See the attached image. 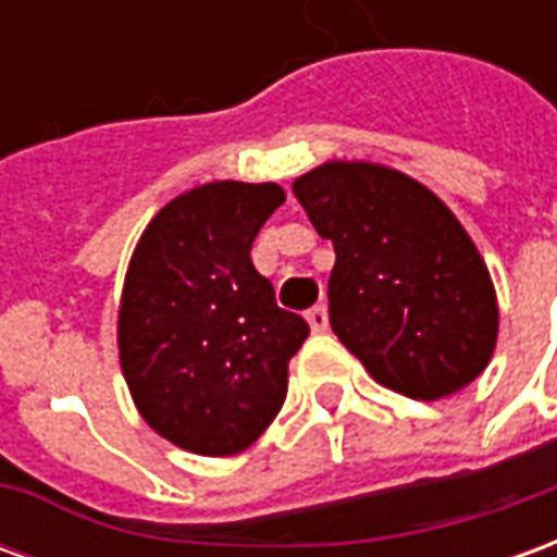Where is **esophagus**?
Here are the masks:
<instances>
[{"label":"esophagus","mask_w":557,"mask_h":557,"mask_svg":"<svg viewBox=\"0 0 557 557\" xmlns=\"http://www.w3.org/2000/svg\"><path fill=\"white\" fill-rule=\"evenodd\" d=\"M307 322H310V331H313V334H325L327 331L325 304H315L313 310H307Z\"/></svg>","instance_id":"34e87169"}]
</instances>
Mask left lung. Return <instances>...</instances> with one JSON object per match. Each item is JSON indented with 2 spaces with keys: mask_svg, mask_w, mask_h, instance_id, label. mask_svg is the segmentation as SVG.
Here are the masks:
<instances>
[{
  "mask_svg": "<svg viewBox=\"0 0 557 557\" xmlns=\"http://www.w3.org/2000/svg\"><path fill=\"white\" fill-rule=\"evenodd\" d=\"M292 190L334 244L327 313L379 385L442 399L471 385L498 339L486 262L438 196L406 172L327 160Z\"/></svg>",
  "mask_w": 557,
  "mask_h": 557,
  "instance_id": "8db88e82",
  "label": "left lung"
}]
</instances>
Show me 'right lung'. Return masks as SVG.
<instances>
[{
	"mask_svg": "<svg viewBox=\"0 0 557 557\" xmlns=\"http://www.w3.org/2000/svg\"><path fill=\"white\" fill-rule=\"evenodd\" d=\"M283 202L274 182L202 184L160 208L131 256L122 373L148 426L190 454H242L286 399L310 325L280 310L250 259Z\"/></svg>",
	"mask_w": 557,
	"mask_h": 557,
	"instance_id": "1",
	"label": "right lung"
}]
</instances>
